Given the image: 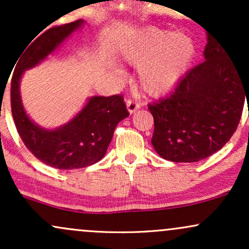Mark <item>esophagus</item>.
Instances as JSON below:
<instances>
[{
  "instance_id": "1",
  "label": "esophagus",
  "mask_w": 249,
  "mask_h": 249,
  "mask_svg": "<svg viewBox=\"0 0 249 249\" xmlns=\"http://www.w3.org/2000/svg\"><path fill=\"white\" fill-rule=\"evenodd\" d=\"M126 107H127L128 112L133 113V112H136L139 107H141V104H139L138 102L132 101V99H128V101L126 102Z\"/></svg>"
}]
</instances>
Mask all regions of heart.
<instances>
[{
  "mask_svg": "<svg viewBox=\"0 0 249 249\" xmlns=\"http://www.w3.org/2000/svg\"><path fill=\"white\" fill-rule=\"evenodd\" d=\"M196 55V44L184 33L147 28L123 45L122 56L138 68V83L148 96L170 92L185 75Z\"/></svg>",
  "mask_w": 249,
  "mask_h": 249,
  "instance_id": "heart-1",
  "label": "heart"
}]
</instances>
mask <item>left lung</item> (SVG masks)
Segmentation results:
<instances>
[{
	"mask_svg": "<svg viewBox=\"0 0 249 249\" xmlns=\"http://www.w3.org/2000/svg\"><path fill=\"white\" fill-rule=\"evenodd\" d=\"M205 62L185 75L166 98L148 105L156 152L174 162L202 160L231 139L249 96V69L238 67L207 34ZM249 110V108H248Z\"/></svg>",
	"mask_w": 249,
	"mask_h": 249,
	"instance_id": "left-lung-1",
	"label": "left lung"
}]
</instances>
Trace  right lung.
Here are the masks:
<instances>
[{
  "mask_svg": "<svg viewBox=\"0 0 249 249\" xmlns=\"http://www.w3.org/2000/svg\"><path fill=\"white\" fill-rule=\"evenodd\" d=\"M84 23L78 19L50 28L30 41L18 56L11 78V112L17 132L37 159L59 170L83 168L101 160L118 123L130 115L121 95L90 97L69 123L53 130L39 126L25 112L19 91L24 71L44 61Z\"/></svg>",
  "mask_w": 249,
  "mask_h": 249,
  "instance_id": "add662e5",
  "label": "right lung"
}]
</instances>
